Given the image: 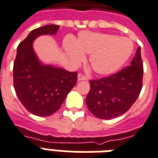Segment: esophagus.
Returning <instances> with one entry per match:
<instances>
[{
    "mask_svg": "<svg viewBox=\"0 0 158 158\" xmlns=\"http://www.w3.org/2000/svg\"><path fill=\"white\" fill-rule=\"evenodd\" d=\"M87 77L85 75H84L83 73H79L78 74V80H86Z\"/></svg>",
    "mask_w": 158,
    "mask_h": 158,
    "instance_id": "34e87169",
    "label": "esophagus"
}]
</instances>
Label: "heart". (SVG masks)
<instances>
[{"mask_svg": "<svg viewBox=\"0 0 158 158\" xmlns=\"http://www.w3.org/2000/svg\"><path fill=\"white\" fill-rule=\"evenodd\" d=\"M63 47L73 63L82 62L84 53L90 54L89 62L94 72L100 75H109L129 60L134 45L128 38L84 31L79 34L76 43L72 39H66Z\"/></svg>", "mask_w": 158, "mask_h": 158, "instance_id": "1", "label": "heart"}]
</instances>
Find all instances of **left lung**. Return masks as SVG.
<instances>
[{
	"instance_id": "left-lung-1",
	"label": "left lung",
	"mask_w": 158,
	"mask_h": 158,
	"mask_svg": "<svg viewBox=\"0 0 158 158\" xmlns=\"http://www.w3.org/2000/svg\"><path fill=\"white\" fill-rule=\"evenodd\" d=\"M143 72L139 47L130 65L107 77L89 80L90 89L85 100L89 112L102 119L113 118L126 113L142 89Z\"/></svg>"
}]
</instances>
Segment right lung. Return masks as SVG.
I'll list each match as a JSON object with an SVG mask.
<instances>
[{"label":"right lung","mask_w":158,"mask_h":158,"mask_svg":"<svg viewBox=\"0 0 158 158\" xmlns=\"http://www.w3.org/2000/svg\"><path fill=\"white\" fill-rule=\"evenodd\" d=\"M59 25L42 26L29 33L18 46L13 63L16 94L29 113L50 116L61 107L77 82V72L42 65L33 49V41L41 35H55Z\"/></svg>","instance_id":"right-lung-1"}]
</instances>
